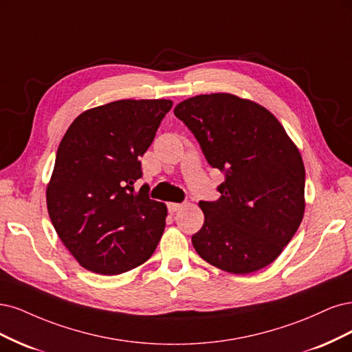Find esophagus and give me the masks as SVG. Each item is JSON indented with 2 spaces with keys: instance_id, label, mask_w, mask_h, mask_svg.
Segmentation results:
<instances>
[{
  "instance_id": "obj_1",
  "label": "esophagus",
  "mask_w": 352,
  "mask_h": 352,
  "mask_svg": "<svg viewBox=\"0 0 352 352\" xmlns=\"http://www.w3.org/2000/svg\"><path fill=\"white\" fill-rule=\"evenodd\" d=\"M181 208H183V205H181V203H168V210L171 212V213L178 212Z\"/></svg>"
}]
</instances>
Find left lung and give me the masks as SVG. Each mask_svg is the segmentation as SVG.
Masks as SVG:
<instances>
[{"instance_id": "1", "label": "left lung", "mask_w": 352, "mask_h": 352, "mask_svg": "<svg viewBox=\"0 0 352 352\" xmlns=\"http://www.w3.org/2000/svg\"><path fill=\"white\" fill-rule=\"evenodd\" d=\"M208 162L225 173L217 201H200L197 254L235 275L275 262L304 217L305 169L297 144L265 107L231 94L188 98L174 108Z\"/></svg>"}]
</instances>
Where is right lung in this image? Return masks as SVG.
<instances>
[{
	"label": "right lung",
	"mask_w": 352,
	"mask_h": 352,
	"mask_svg": "<svg viewBox=\"0 0 352 352\" xmlns=\"http://www.w3.org/2000/svg\"><path fill=\"white\" fill-rule=\"evenodd\" d=\"M169 99H121L82 112L65 131L47 186L60 240L78 265L120 275L143 265L165 230V203L134 190L139 157L171 109Z\"/></svg>",
	"instance_id": "obj_1"
}]
</instances>
